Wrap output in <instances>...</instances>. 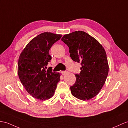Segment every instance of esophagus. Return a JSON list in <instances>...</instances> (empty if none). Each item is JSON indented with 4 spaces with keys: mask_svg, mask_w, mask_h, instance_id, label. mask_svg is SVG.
Segmentation results:
<instances>
[{
    "mask_svg": "<svg viewBox=\"0 0 128 128\" xmlns=\"http://www.w3.org/2000/svg\"><path fill=\"white\" fill-rule=\"evenodd\" d=\"M61 73H62V74L64 75V74H66L67 72L66 71H61Z\"/></svg>",
    "mask_w": 128,
    "mask_h": 128,
    "instance_id": "34e87169",
    "label": "esophagus"
}]
</instances>
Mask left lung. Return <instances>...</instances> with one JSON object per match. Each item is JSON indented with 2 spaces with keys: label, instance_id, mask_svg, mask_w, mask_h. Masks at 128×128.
<instances>
[{
  "label": "left lung",
  "instance_id": "left-lung-1",
  "mask_svg": "<svg viewBox=\"0 0 128 128\" xmlns=\"http://www.w3.org/2000/svg\"><path fill=\"white\" fill-rule=\"evenodd\" d=\"M61 40L69 47L71 58L82 64L80 73L75 74L76 82L70 88L72 94L80 100H90L98 94L107 78L108 64L105 49L82 31L64 35Z\"/></svg>",
  "mask_w": 128,
  "mask_h": 128
}]
</instances>
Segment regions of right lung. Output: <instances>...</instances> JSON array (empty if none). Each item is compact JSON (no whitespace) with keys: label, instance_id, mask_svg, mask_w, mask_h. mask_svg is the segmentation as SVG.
<instances>
[{"label":"right lung","instance_id":"add662e5","mask_svg":"<svg viewBox=\"0 0 128 128\" xmlns=\"http://www.w3.org/2000/svg\"><path fill=\"white\" fill-rule=\"evenodd\" d=\"M62 35L43 32L28 43L20 56L18 75L26 91L33 97L46 100L53 96L60 74L46 69L52 57L49 51Z\"/></svg>","mask_w":128,"mask_h":128}]
</instances>
